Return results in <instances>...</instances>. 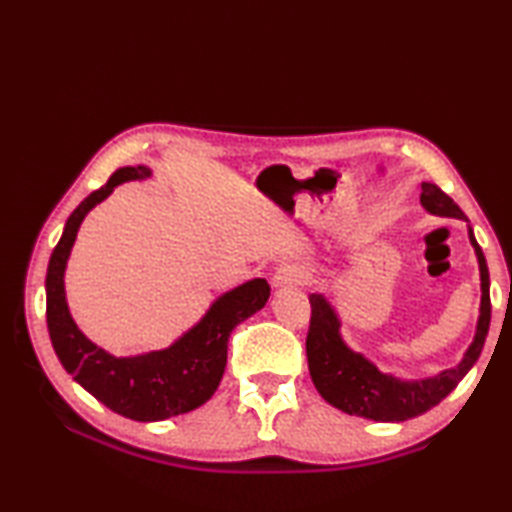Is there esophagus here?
<instances>
[{"label":"esophagus","instance_id":"obj_1","mask_svg":"<svg viewBox=\"0 0 512 512\" xmlns=\"http://www.w3.org/2000/svg\"><path fill=\"white\" fill-rule=\"evenodd\" d=\"M305 282H309V273L298 264H284L273 275L275 287H298Z\"/></svg>","mask_w":512,"mask_h":512}]
</instances>
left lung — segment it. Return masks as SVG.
<instances>
[{
	"label": "left lung",
	"mask_w": 512,
	"mask_h": 512,
	"mask_svg": "<svg viewBox=\"0 0 512 512\" xmlns=\"http://www.w3.org/2000/svg\"><path fill=\"white\" fill-rule=\"evenodd\" d=\"M420 203L429 214L452 216L467 221L461 207L449 198L443 189L433 183H422ZM470 232V244L479 259L481 273V309L476 320V332L470 348L465 350L458 366L438 372L436 377L424 379H397L388 372H381L375 363L354 352L341 336V318L329 305L323 293H311V323L307 334V361L309 375L316 391L323 400L336 409L368 418L375 422H404L427 413L454 391L470 368L479 359L485 336L490 329V273L485 264L483 250L476 244L474 232Z\"/></svg>",
	"instance_id": "1"
}]
</instances>
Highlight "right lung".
<instances>
[{"label": "right lung", "instance_id": "obj_1", "mask_svg": "<svg viewBox=\"0 0 512 512\" xmlns=\"http://www.w3.org/2000/svg\"><path fill=\"white\" fill-rule=\"evenodd\" d=\"M144 178H151V169L144 164L121 167L69 214L63 237L47 266V327L60 363L76 384L124 418L158 422L194 411L210 400L228 361L230 332L266 305L271 287L264 277H255L225 291L192 329L164 350L115 357L92 343L69 314L65 298L67 259L76 232L92 207L106 201L117 185Z\"/></svg>", "mask_w": 512, "mask_h": 512}]
</instances>
